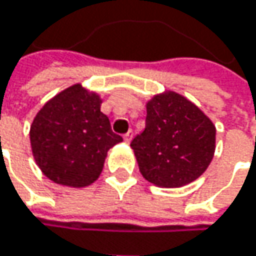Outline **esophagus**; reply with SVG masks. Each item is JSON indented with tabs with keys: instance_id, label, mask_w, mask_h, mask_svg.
Listing matches in <instances>:
<instances>
[{
	"instance_id": "34e87169",
	"label": "esophagus",
	"mask_w": 256,
	"mask_h": 256,
	"mask_svg": "<svg viewBox=\"0 0 256 256\" xmlns=\"http://www.w3.org/2000/svg\"><path fill=\"white\" fill-rule=\"evenodd\" d=\"M132 138H133V132H132V130H128V133H126V134H124V136H123V139H124V142H130V140H132Z\"/></svg>"
}]
</instances>
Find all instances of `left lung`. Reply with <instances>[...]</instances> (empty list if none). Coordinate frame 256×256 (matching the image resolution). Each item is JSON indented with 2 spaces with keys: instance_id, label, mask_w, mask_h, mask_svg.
Returning a JSON list of instances; mask_svg holds the SVG:
<instances>
[{
  "instance_id": "left-lung-1",
  "label": "left lung",
  "mask_w": 256,
  "mask_h": 256,
  "mask_svg": "<svg viewBox=\"0 0 256 256\" xmlns=\"http://www.w3.org/2000/svg\"><path fill=\"white\" fill-rule=\"evenodd\" d=\"M216 142L212 120L190 99L174 90L146 102L145 130L130 146L139 172L162 188H179L209 168Z\"/></svg>"
}]
</instances>
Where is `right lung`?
Here are the masks:
<instances>
[{"instance_id": "1", "label": "right lung", "mask_w": 256, "mask_h": 256, "mask_svg": "<svg viewBox=\"0 0 256 256\" xmlns=\"http://www.w3.org/2000/svg\"><path fill=\"white\" fill-rule=\"evenodd\" d=\"M100 96L80 82L59 92L36 112L30 148L36 166L54 184L84 188L99 178L108 151L122 136L100 111Z\"/></svg>"}]
</instances>
